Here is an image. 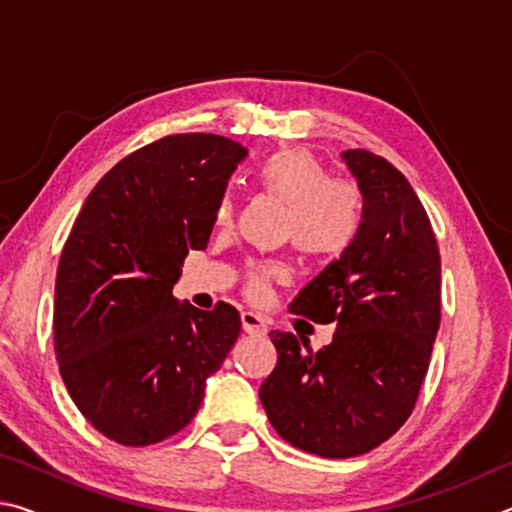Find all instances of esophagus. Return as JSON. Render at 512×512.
<instances>
[{
	"label": "esophagus",
	"mask_w": 512,
	"mask_h": 512,
	"mask_svg": "<svg viewBox=\"0 0 512 512\" xmlns=\"http://www.w3.org/2000/svg\"><path fill=\"white\" fill-rule=\"evenodd\" d=\"M241 325H244L246 332L253 336L266 334V320L259 314H255V311H244V314H241Z\"/></svg>",
	"instance_id": "obj_1"
}]
</instances>
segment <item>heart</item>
<instances>
[{
	"label": "heart",
	"mask_w": 512,
	"mask_h": 512,
	"mask_svg": "<svg viewBox=\"0 0 512 512\" xmlns=\"http://www.w3.org/2000/svg\"><path fill=\"white\" fill-rule=\"evenodd\" d=\"M257 185L287 205L282 235L311 257H339L357 241L366 216L361 189L352 180H334L316 155L302 149H282L257 167ZM232 201L216 207V223L228 225ZM280 275L275 266H257L250 273L248 293L264 298L268 282Z\"/></svg>",
	"instance_id": "obj_1"
}]
</instances>
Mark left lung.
I'll use <instances>...</instances> for the list:
<instances>
[{
    "instance_id": "obj_1",
    "label": "left lung",
    "mask_w": 512,
    "mask_h": 512,
    "mask_svg": "<svg viewBox=\"0 0 512 512\" xmlns=\"http://www.w3.org/2000/svg\"><path fill=\"white\" fill-rule=\"evenodd\" d=\"M341 160L366 203L363 228L289 305L336 323L334 339L314 352L302 336L271 332L277 366L259 388L273 429L323 458L366 454L402 427L440 325V253L420 198L375 153Z\"/></svg>"
}]
</instances>
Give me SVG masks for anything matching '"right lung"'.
<instances>
[{"label": "right lung", "instance_id": "add662e5", "mask_svg": "<svg viewBox=\"0 0 512 512\" xmlns=\"http://www.w3.org/2000/svg\"><path fill=\"white\" fill-rule=\"evenodd\" d=\"M244 146L169 135L117 162L92 189L58 262L54 348L79 411L103 436L146 447L198 411L205 381L241 332L239 311L173 298L189 250L210 241Z\"/></svg>", "mask_w": 512, "mask_h": 512}]
</instances>
